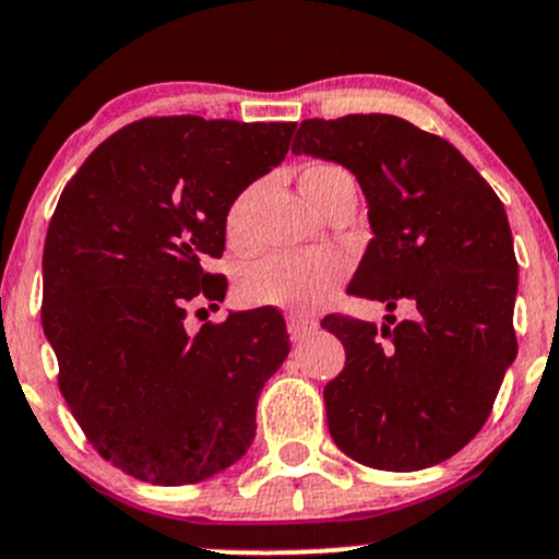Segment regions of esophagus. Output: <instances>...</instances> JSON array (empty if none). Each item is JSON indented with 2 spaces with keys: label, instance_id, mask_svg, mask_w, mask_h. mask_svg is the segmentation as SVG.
Masks as SVG:
<instances>
[{
  "label": "esophagus",
  "instance_id": "1",
  "mask_svg": "<svg viewBox=\"0 0 559 559\" xmlns=\"http://www.w3.org/2000/svg\"><path fill=\"white\" fill-rule=\"evenodd\" d=\"M286 324H289V335H292V341H295V343L306 341L311 332L319 330V321L306 319V316H289V319H286Z\"/></svg>",
  "mask_w": 559,
  "mask_h": 559
}]
</instances>
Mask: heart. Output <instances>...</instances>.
I'll return each mask as SVG.
<instances>
[{"label": "heart", "instance_id": "heart-1", "mask_svg": "<svg viewBox=\"0 0 559 559\" xmlns=\"http://www.w3.org/2000/svg\"><path fill=\"white\" fill-rule=\"evenodd\" d=\"M352 178L343 167L316 162L300 175V189L313 207L324 200L326 191L341 180ZM246 211L248 191L233 202L227 213V238L233 246H246ZM346 257L337 251L313 253H273L243 270L238 295L246 306L278 308V311L311 313L332 300L337 284L346 275Z\"/></svg>", "mask_w": 559, "mask_h": 559}]
</instances>
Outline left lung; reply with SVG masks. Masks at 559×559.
I'll return each instance as SVG.
<instances>
[{
  "instance_id": "8db88e82",
  "label": "left lung",
  "mask_w": 559,
  "mask_h": 559,
  "mask_svg": "<svg viewBox=\"0 0 559 559\" xmlns=\"http://www.w3.org/2000/svg\"><path fill=\"white\" fill-rule=\"evenodd\" d=\"M292 154L343 165L373 229L348 292L384 324L326 316L346 368L324 386L343 454L379 471L438 465L473 441L516 359V257L492 186L449 140L386 112L308 118ZM397 301L415 316L394 322Z\"/></svg>"
}]
</instances>
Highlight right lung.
Wrapping results in <instances>:
<instances>
[{
  "instance_id": "right-lung-1",
  "label": "right lung",
  "mask_w": 559,
  "mask_h": 559,
  "mask_svg": "<svg viewBox=\"0 0 559 559\" xmlns=\"http://www.w3.org/2000/svg\"><path fill=\"white\" fill-rule=\"evenodd\" d=\"M295 121L143 118L64 186L43 251V330L59 389L99 454L140 481L194 484L257 436V400L289 354L278 311L183 326L224 302L207 273L240 191L284 162Z\"/></svg>"
}]
</instances>
